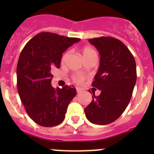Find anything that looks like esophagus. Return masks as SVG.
Listing matches in <instances>:
<instances>
[{
    "instance_id": "34e87169",
    "label": "esophagus",
    "mask_w": 154,
    "mask_h": 154,
    "mask_svg": "<svg viewBox=\"0 0 154 154\" xmlns=\"http://www.w3.org/2000/svg\"><path fill=\"white\" fill-rule=\"evenodd\" d=\"M76 91H77L78 93H80V92H82V89L80 87H76Z\"/></svg>"
}]
</instances>
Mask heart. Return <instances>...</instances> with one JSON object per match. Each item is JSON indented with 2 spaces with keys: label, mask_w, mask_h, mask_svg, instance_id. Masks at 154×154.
I'll return each instance as SVG.
<instances>
[{
  "label": "heart",
  "mask_w": 154,
  "mask_h": 154,
  "mask_svg": "<svg viewBox=\"0 0 154 154\" xmlns=\"http://www.w3.org/2000/svg\"><path fill=\"white\" fill-rule=\"evenodd\" d=\"M82 54L83 55V58L85 59V58H89L92 55H96V51L90 46H85L82 48ZM69 55H70V51H67L64 53L62 57V59H61V62H62V65H64L66 62ZM72 79L77 83H80V82H82L83 80L85 79V75L82 73H75L72 75Z\"/></svg>",
  "instance_id": "1"
}]
</instances>
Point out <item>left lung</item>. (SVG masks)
Returning <instances> with one entry per match:
<instances>
[{
	"label": "left lung",
	"mask_w": 154,
	"mask_h": 154,
	"mask_svg": "<svg viewBox=\"0 0 154 154\" xmlns=\"http://www.w3.org/2000/svg\"><path fill=\"white\" fill-rule=\"evenodd\" d=\"M100 55V63L92 85L99 89L84 109L89 122L97 125L112 123L124 112L137 82L134 57L121 41L112 37L89 39Z\"/></svg>",
	"instance_id": "left-lung-1"
}]
</instances>
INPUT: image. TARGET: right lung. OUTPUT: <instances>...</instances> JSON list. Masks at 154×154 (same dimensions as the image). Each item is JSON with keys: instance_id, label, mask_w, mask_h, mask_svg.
<instances>
[{"instance_id": "right-lung-1", "label": "right lung", "mask_w": 154, "mask_h": 154, "mask_svg": "<svg viewBox=\"0 0 154 154\" xmlns=\"http://www.w3.org/2000/svg\"><path fill=\"white\" fill-rule=\"evenodd\" d=\"M80 39L51 32H41L25 45L17 65L19 96L27 113L37 124L51 127L65 117L75 87L51 86V69L60 68L62 53Z\"/></svg>"}]
</instances>
